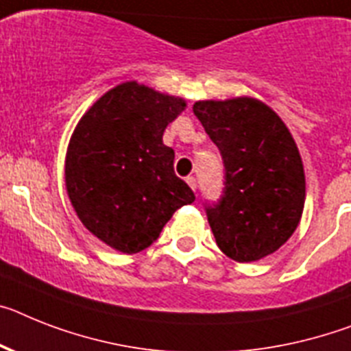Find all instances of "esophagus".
Here are the masks:
<instances>
[{
  "label": "esophagus",
  "instance_id": "esophagus-1",
  "mask_svg": "<svg viewBox=\"0 0 351 351\" xmlns=\"http://www.w3.org/2000/svg\"><path fill=\"white\" fill-rule=\"evenodd\" d=\"M187 184H189V187L193 191H196V187H198V182H196V178H194V176H189V178H187Z\"/></svg>",
  "mask_w": 351,
  "mask_h": 351
}]
</instances>
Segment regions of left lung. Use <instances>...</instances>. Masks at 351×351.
I'll list each match as a JSON object with an SVG mask.
<instances>
[{
    "instance_id": "8db88e82",
    "label": "left lung",
    "mask_w": 351,
    "mask_h": 351,
    "mask_svg": "<svg viewBox=\"0 0 351 351\" xmlns=\"http://www.w3.org/2000/svg\"><path fill=\"white\" fill-rule=\"evenodd\" d=\"M225 164V194L207 207L219 250L237 262L275 253L298 228L305 171L289 128L257 98L203 99L193 105Z\"/></svg>"
}]
</instances>
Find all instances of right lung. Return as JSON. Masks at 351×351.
<instances>
[{
    "mask_svg": "<svg viewBox=\"0 0 351 351\" xmlns=\"http://www.w3.org/2000/svg\"><path fill=\"white\" fill-rule=\"evenodd\" d=\"M185 107L184 98L132 80L107 90L75 126L67 196L85 228L117 252L148 248L176 208L194 202L175 175V152L162 143Z\"/></svg>",
    "mask_w": 351,
    "mask_h": 351,
    "instance_id": "obj_1",
    "label": "right lung"
}]
</instances>
